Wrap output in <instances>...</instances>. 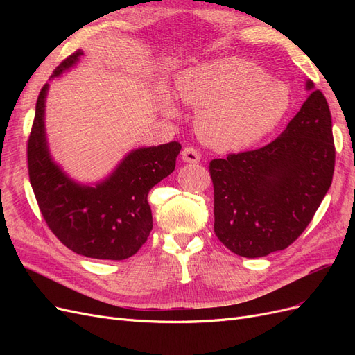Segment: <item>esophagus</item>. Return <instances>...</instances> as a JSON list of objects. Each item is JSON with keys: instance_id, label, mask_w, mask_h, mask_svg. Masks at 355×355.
Here are the masks:
<instances>
[{"instance_id": "esophagus-1", "label": "esophagus", "mask_w": 355, "mask_h": 355, "mask_svg": "<svg viewBox=\"0 0 355 355\" xmlns=\"http://www.w3.org/2000/svg\"><path fill=\"white\" fill-rule=\"evenodd\" d=\"M182 159H184L185 163H191V164L198 163L200 153L192 146H187V148H184V151H182Z\"/></svg>"}]
</instances>
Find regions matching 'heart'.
<instances>
[{"mask_svg":"<svg viewBox=\"0 0 355 355\" xmlns=\"http://www.w3.org/2000/svg\"><path fill=\"white\" fill-rule=\"evenodd\" d=\"M178 98L197 110V135L219 151H239L259 142L290 108L287 85L241 58H223L187 69L178 81ZM158 106L166 116L179 115L167 92L159 93Z\"/></svg>","mask_w":355,"mask_h":355,"instance_id":"1","label":"heart"}]
</instances>
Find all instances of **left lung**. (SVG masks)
Here are the masks:
<instances>
[{
  "label": "left lung",
  "mask_w": 355,
  "mask_h": 355,
  "mask_svg": "<svg viewBox=\"0 0 355 355\" xmlns=\"http://www.w3.org/2000/svg\"><path fill=\"white\" fill-rule=\"evenodd\" d=\"M306 90V101L275 141L210 161L214 232L235 254L284 250L313 220L331 185L330 110L311 80Z\"/></svg>",
  "instance_id": "left-lung-1"
}]
</instances>
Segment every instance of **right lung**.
Returning <instances> with one entry per match:
<instances>
[{
  "label": "right lung",
  "mask_w": 355,
  "mask_h": 355,
  "mask_svg": "<svg viewBox=\"0 0 355 355\" xmlns=\"http://www.w3.org/2000/svg\"><path fill=\"white\" fill-rule=\"evenodd\" d=\"M84 56L77 50L55 69L50 80L69 71ZM49 83L38 94L28 141L32 189L49 228L68 249L81 256L123 261L133 256L153 230L148 192L175 170L179 142L142 146L128 153L112 173L94 185L69 178L50 155L46 136Z\"/></svg>",
  "instance_id": "add662e5"
}]
</instances>
